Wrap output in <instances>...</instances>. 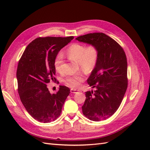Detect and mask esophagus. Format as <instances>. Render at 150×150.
Listing matches in <instances>:
<instances>
[{"mask_svg": "<svg viewBox=\"0 0 150 150\" xmlns=\"http://www.w3.org/2000/svg\"><path fill=\"white\" fill-rule=\"evenodd\" d=\"M79 91L76 90V89H71V93H78Z\"/></svg>", "mask_w": 150, "mask_h": 150, "instance_id": "obj_1", "label": "esophagus"}]
</instances>
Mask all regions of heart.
<instances>
[{"label":"heart","instance_id":"obj_1","mask_svg":"<svg viewBox=\"0 0 150 150\" xmlns=\"http://www.w3.org/2000/svg\"><path fill=\"white\" fill-rule=\"evenodd\" d=\"M66 54L71 60L78 62L81 69L86 74L91 73L94 69L99 59L98 48L93 44L86 47L80 43L72 44L67 49ZM63 59L64 55L62 52H59L54 59V67L58 71L61 69ZM83 81L84 76L82 74H78L67 76L64 82L69 87L77 89Z\"/></svg>","mask_w":150,"mask_h":150}]
</instances>
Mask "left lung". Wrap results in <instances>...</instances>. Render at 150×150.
Masks as SVG:
<instances>
[{"instance_id": "obj_1", "label": "left lung", "mask_w": 150, "mask_h": 150, "mask_svg": "<svg viewBox=\"0 0 150 150\" xmlns=\"http://www.w3.org/2000/svg\"><path fill=\"white\" fill-rule=\"evenodd\" d=\"M95 45L99 59L87 81L95 91L86 92L83 115L90 120H105L117 111L128 87L126 56L120 45L104 33H91L76 38Z\"/></svg>"}]
</instances>
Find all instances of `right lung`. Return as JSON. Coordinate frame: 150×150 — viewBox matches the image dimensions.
I'll return each mask as SVG.
<instances>
[{
  "label": "right lung",
  "instance_id": "add662e5",
  "mask_svg": "<svg viewBox=\"0 0 150 150\" xmlns=\"http://www.w3.org/2000/svg\"><path fill=\"white\" fill-rule=\"evenodd\" d=\"M74 39L39 38L32 41L18 63V92L22 103L29 115L39 122H50L60 116L70 89L60 86L56 94H51L47 84L56 79L54 59L60 50Z\"/></svg>",
  "mask_w": 150,
  "mask_h": 150
}]
</instances>
